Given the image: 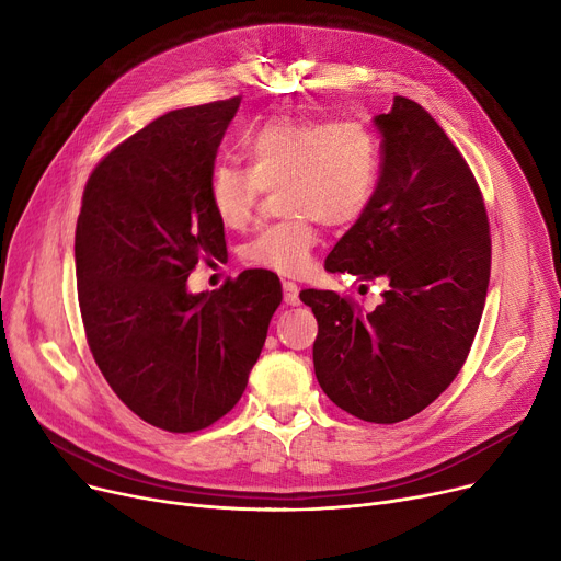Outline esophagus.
Segmentation results:
<instances>
[{"instance_id":"esophagus-1","label":"esophagus","mask_w":561,"mask_h":561,"mask_svg":"<svg viewBox=\"0 0 561 561\" xmlns=\"http://www.w3.org/2000/svg\"><path fill=\"white\" fill-rule=\"evenodd\" d=\"M282 288H284V302L296 307L300 305V288L296 282H282Z\"/></svg>"}]
</instances>
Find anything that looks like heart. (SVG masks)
Wrapping results in <instances>:
<instances>
[{
    "instance_id": "obj_1",
    "label": "heart",
    "mask_w": 561,
    "mask_h": 561,
    "mask_svg": "<svg viewBox=\"0 0 561 561\" xmlns=\"http://www.w3.org/2000/svg\"><path fill=\"white\" fill-rule=\"evenodd\" d=\"M250 163H214L206 182L216 218L243 227L263 191H279L288 222L261 229L243 248L254 268L302 275L318 243L316 220L328 227L355 222L373 199L379 176V145L359 123H320L277 115L241 138Z\"/></svg>"
}]
</instances>
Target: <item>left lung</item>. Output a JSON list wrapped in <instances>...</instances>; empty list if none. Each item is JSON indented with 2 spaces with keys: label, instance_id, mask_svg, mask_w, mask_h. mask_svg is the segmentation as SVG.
Here are the masks:
<instances>
[{
  "label": "left lung",
  "instance_id": "obj_1",
  "mask_svg": "<svg viewBox=\"0 0 561 561\" xmlns=\"http://www.w3.org/2000/svg\"><path fill=\"white\" fill-rule=\"evenodd\" d=\"M373 125L381 136L377 186L325 271L385 279L381 305L364 313L316 288L300 300L318 320L320 389L362 421L400 423L444 393L468 357L491 239L473 172L421 104L396 98Z\"/></svg>",
  "mask_w": 561,
  "mask_h": 561
}]
</instances>
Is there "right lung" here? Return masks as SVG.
Returning <instances> with one entry per match:
<instances>
[{
  "mask_svg": "<svg viewBox=\"0 0 561 561\" xmlns=\"http://www.w3.org/2000/svg\"><path fill=\"white\" fill-rule=\"evenodd\" d=\"M241 98L176 108L88 176L75 236L79 307L95 364L136 416L197 432L241 400L282 302L241 273L191 293L199 259L227 256L206 182Z\"/></svg>",
  "mask_w": 561,
  "mask_h": 561,
  "instance_id": "right-lung-1",
  "label": "right lung"
}]
</instances>
